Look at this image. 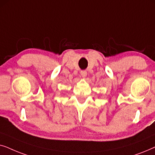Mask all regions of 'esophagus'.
<instances>
[{"instance_id":"34e87169","label":"esophagus","mask_w":155,"mask_h":155,"mask_svg":"<svg viewBox=\"0 0 155 155\" xmlns=\"http://www.w3.org/2000/svg\"><path fill=\"white\" fill-rule=\"evenodd\" d=\"M80 75H81L82 78H85L87 75V71H82L80 72Z\"/></svg>"}]
</instances>
